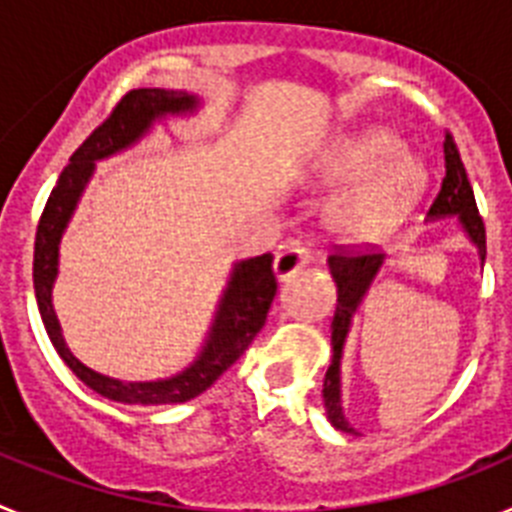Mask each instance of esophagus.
Here are the masks:
<instances>
[{
	"label": "esophagus",
	"mask_w": 512,
	"mask_h": 512,
	"mask_svg": "<svg viewBox=\"0 0 512 512\" xmlns=\"http://www.w3.org/2000/svg\"><path fill=\"white\" fill-rule=\"evenodd\" d=\"M312 261V251L305 246H289L284 251L277 253V259H274V274L279 279H287L292 274H297L300 269H305L307 264Z\"/></svg>",
	"instance_id": "esophagus-1"
}]
</instances>
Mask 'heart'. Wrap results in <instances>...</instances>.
<instances>
[{
  "instance_id": "b5f03b06",
  "label": "heart",
  "mask_w": 512,
  "mask_h": 512,
  "mask_svg": "<svg viewBox=\"0 0 512 512\" xmlns=\"http://www.w3.org/2000/svg\"><path fill=\"white\" fill-rule=\"evenodd\" d=\"M402 143L384 130H366L338 143L315 166L323 187H356L330 210L338 233L377 241L400 228L418 207L425 174L413 161H397Z\"/></svg>"
}]
</instances>
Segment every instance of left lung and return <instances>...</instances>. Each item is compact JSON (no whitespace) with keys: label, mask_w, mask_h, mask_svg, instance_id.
I'll list each match as a JSON object with an SVG mask.
<instances>
[{"label":"left lung","mask_w":512,"mask_h":512,"mask_svg":"<svg viewBox=\"0 0 512 512\" xmlns=\"http://www.w3.org/2000/svg\"><path fill=\"white\" fill-rule=\"evenodd\" d=\"M443 161H446V174H443L441 189H438L436 200L431 205V217H449L456 215L459 225L464 228L469 241L477 246L479 259L485 261L487 241H485V223L479 217L477 202H474L472 184L467 179V169L461 164L459 148L454 143V135L446 133L443 140ZM384 261V253H369V251H343L333 253L328 259L330 277L338 287V305L336 315H333V333H330V346H333V356H330V366L325 372L323 382V402L325 415L338 431L356 433L351 423L346 420L341 408V356L343 343H346L348 330H351V318L359 310L361 300H364L366 289L372 287L374 277H377L379 266Z\"/></svg>","instance_id":"1"}]
</instances>
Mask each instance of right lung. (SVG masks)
<instances>
[{"instance_id":"add662e5","label":"right lung","mask_w":512,"mask_h":512,"mask_svg":"<svg viewBox=\"0 0 512 512\" xmlns=\"http://www.w3.org/2000/svg\"><path fill=\"white\" fill-rule=\"evenodd\" d=\"M197 104H200V99L194 94L174 92V89H133V92L125 94L115 104L110 117L76 148L69 166L61 171L51 197L45 202L38 233H35V300H38L40 318H43L53 348L89 390L107 397V400L125 402V405H174V402H187L202 395L251 346L256 333L264 328L269 307L277 295V277L271 269V261H274L271 253L238 261L233 266L228 287L220 297L215 323L207 333L200 356L184 372L169 379H156V382H120V379L104 377V374L81 364L63 341L61 325H58L51 302V289L58 274V243H61L63 230L74 215L81 192L92 179L94 161L125 151L133 143H138L156 120L166 115H187V112L197 110Z\"/></svg>"}]
</instances>
